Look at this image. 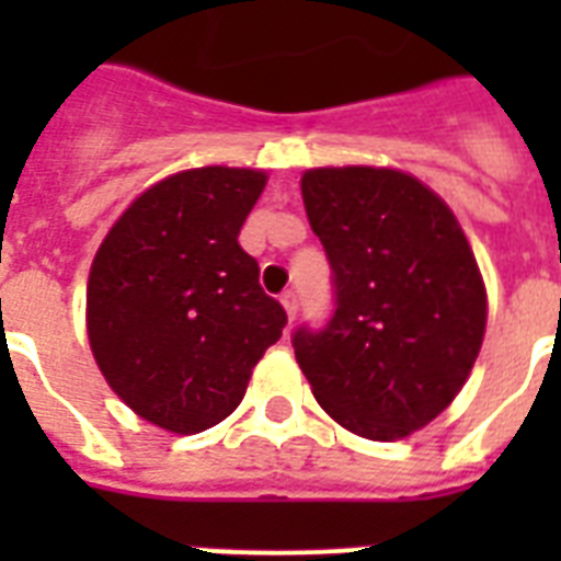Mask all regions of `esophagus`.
<instances>
[{
  "label": "esophagus",
  "instance_id": "1",
  "mask_svg": "<svg viewBox=\"0 0 561 561\" xmlns=\"http://www.w3.org/2000/svg\"><path fill=\"white\" fill-rule=\"evenodd\" d=\"M282 306H285V311H288V320H294L299 311L297 290H285V294H282Z\"/></svg>",
  "mask_w": 561,
  "mask_h": 561
}]
</instances>
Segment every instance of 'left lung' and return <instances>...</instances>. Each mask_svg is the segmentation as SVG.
Masks as SVG:
<instances>
[{
  "label": "left lung",
  "instance_id": "left-lung-1",
  "mask_svg": "<svg viewBox=\"0 0 561 561\" xmlns=\"http://www.w3.org/2000/svg\"><path fill=\"white\" fill-rule=\"evenodd\" d=\"M308 224L332 264L334 311L290 343L314 399L358 436L392 443L462 390L486 288L454 211L404 171L346 165L302 174Z\"/></svg>",
  "mask_w": 561,
  "mask_h": 561
}]
</instances>
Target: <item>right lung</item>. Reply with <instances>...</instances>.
Returning <instances> with one entry per match:
<instances>
[{
    "label": "right lung",
    "instance_id": "obj_1",
    "mask_svg": "<svg viewBox=\"0 0 561 561\" xmlns=\"http://www.w3.org/2000/svg\"><path fill=\"white\" fill-rule=\"evenodd\" d=\"M264 183L253 169L180 171L139 194L95 253L87 285L95 364L127 408L165 431L224 422L288 323L238 244Z\"/></svg>",
    "mask_w": 561,
    "mask_h": 561
}]
</instances>
